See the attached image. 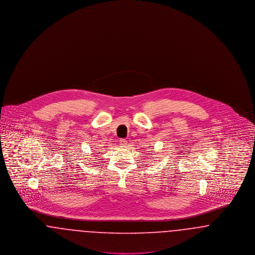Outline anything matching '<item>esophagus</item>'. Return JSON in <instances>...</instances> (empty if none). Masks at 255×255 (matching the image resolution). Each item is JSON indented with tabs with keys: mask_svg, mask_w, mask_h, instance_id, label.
I'll return each instance as SVG.
<instances>
[{
	"mask_svg": "<svg viewBox=\"0 0 255 255\" xmlns=\"http://www.w3.org/2000/svg\"><path fill=\"white\" fill-rule=\"evenodd\" d=\"M120 145L122 146V147H125V146L127 145V141H126V139H124V138L120 139Z\"/></svg>",
	"mask_w": 255,
	"mask_h": 255,
	"instance_id": "1",
	"label": "esophagus"
}]
</instances>
